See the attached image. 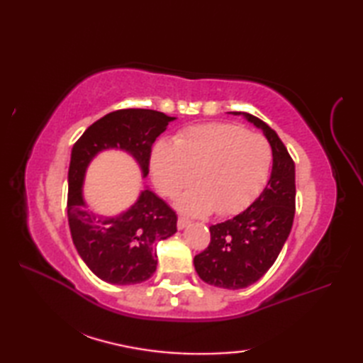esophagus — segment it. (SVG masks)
Returning a JSON list of instances; mask_svg holds the SVG:
<instances>
[{"instance_id": "esophagus-1", "label": "esophagus", "mask_w": 363, "mask_h": 363, "mask_svg": "<svg viewBox=\"0 0 363 363\" xmlns=\"http://www.w3.org/2000/svg\"><path fill=\"white\" fill-rule=\"evenodd\" d=\"M187 225H190V220L186 217H179L177 218V229H184Z\"/></svg>"}]
</instances>
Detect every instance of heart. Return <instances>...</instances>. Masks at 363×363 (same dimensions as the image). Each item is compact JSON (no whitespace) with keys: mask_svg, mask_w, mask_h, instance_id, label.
Masks as SVG:
<instances>
[{"mask_svg":"<svg viewBox=\"0 0 363 363\" xmlns=\"http://www.w3.org/2000/svg\"><path fill=\"white\" fill-rule=\"evenodd\" d=\"M272 146L260 134L234 123L189 126L174 145L159 143L151 154V174L164 196L174 198L195 179V189L182 195L179 209L204 215H233L246 209L268 177Z\"/></svg>","mask_w":363,"mask_h":363,"instance_id":"heart-1","label":"heart"}]
</instances>
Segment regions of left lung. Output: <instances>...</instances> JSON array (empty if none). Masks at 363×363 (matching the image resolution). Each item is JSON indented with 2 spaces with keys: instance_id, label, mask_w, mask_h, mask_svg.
Masks as SVG:
<instances>
[{
  "instance_id": "obj_1",
  "label": "left lung",
  "mask_w": 363,
  "mask_h": 363,
  "mask_svg": "<svg viewBox=\"0 0 363 363\" xmlns=\"http://www.w3.org/2000/svg\"><path fill=\"white\" fill-rule=\"evenodd\" d=\"M272 145L273 168L267 187L248 209L209 228L211 243L194 259L198 276L221 289H245L276 262L295 217V162L265 121L245 113Z\"/></svg>"
}]
</instances>
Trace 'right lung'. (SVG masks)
I'll use <instances>...</instances> for the list:
<instances>
[{
	"mask_svg": "<svg viewBox=\"0 0 363 363\" xmlns=\"http://www.w3.org/2000/svg\"><path fill=\"white\" fill-rule=\"evenodd\" d=\"M174 117L151 109H120L89 126L72 150L68 168L67 215L73 243L81 259L99 279L115 285L143 282L157 268L156 242L172 237L177 215L164 199L143 190L137 203L118 217H101L87 209L81 186L89 162L107 148L133 154L150 172L151 148Z\"/></svg>",
	"mask_w": 363,
	"mask_h": 363,
	"instance_id": "obj_1",
	"label": "right lung"
}]
</instances>
